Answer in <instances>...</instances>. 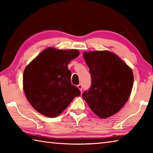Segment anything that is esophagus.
Here are the masks:
<instances>
[{
  "instance_id": "esophagus-1",
  "label": "esophagus",
  "mask_w": 153,
  "mask_h": 153,
  "mask_svg": "<svg viewBox=\"0 0 153 153\" xmlns=\"http://www.w3.org/2000/svg\"><path fill=\"white\" fill-rule=\"evenodd\" d=\"M77 88H78V89L80 90V91H82V85L81 84H79L77 85Z\"/></svg>"
}]
</instances>
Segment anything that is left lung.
Listing matches in <instances>:
<instances>
[{"instance_id": "left-lung-1", "label": "left lung", "mask_w": 153, "mask_h": 153, "mask_svg": "<svg viewBox=\"0 0 153 153\" xmlns=\"http://www.w3.org/2000/svg\"><path fill=\"white\" fill-rule=\"evenodd\" d=\"M91 75V87L82 94L90 108L100 118L117 113L128 100L134 75L130 67L109 51L83 54Z\"/></svg>"}]
</instances>
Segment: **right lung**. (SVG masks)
I'll use <instances>...</instances> for the list:
<instances>
[{
    "instance_id": "add662e5",
    "label": "right lung",
    "mask_w": 153,
    "mask_h": 153,
    "mask_svg": "<svg viewBox=\"0 0 153 153\" xmlns=\"http://www.w3.org/2000/svg\"><path fill=\"white\" fill-rule=\"evenodd\" d=\"M79 51L48 48L25 67L23 84L25 94L38 112L48 117L60 115L74 98L80 95L71 83L68 64Z\"/></svg>"
}]
</instances>
